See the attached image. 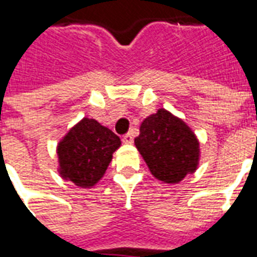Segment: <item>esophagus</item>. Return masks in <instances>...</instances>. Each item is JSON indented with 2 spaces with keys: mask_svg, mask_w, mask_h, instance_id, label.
<instances>
[{
  "mask_svg": "<svg viewBox=\"0 0 257 257\" xmlns=\"http://www.w3.org/2000/svg\"><path fill=\"white\" fill-rule=\"evenodd\" d=\"M122 142H123V143H125V145H131V143L134 142V136H132V134L123 135V136H122Z\"/></svg>",
  "mask_w": 257,
  "mask_h": 257,
  "instance_id": "1",
  "label": "esophagus"
}]
</instances>
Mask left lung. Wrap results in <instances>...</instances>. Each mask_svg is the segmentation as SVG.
Segmentation results:
<instances>
[{
	"label": "left lung",
	"mask_w": 257,
	"mask_h": 257,
	"mask_svg": "<svg viewBox=\"0 0 257 257\" xmlns=\"http://www.w3.org/2000/svg\"><path fill=\"white\" fill-rule=\"evenodd\" d=\"M135 145L153 176L165 183H179L198 167L199 143L195 135L164 108L142 122Z\"/></svg>",
	"instance_id": "8db88e82"
}]
</instances>
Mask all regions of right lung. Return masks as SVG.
Instances as JSON below:
<instances>
[{
	"label": "right lung",
	"instance_id": "obj_1",
	"mask_svg": "<svg viewBox=\"0 0 257 257\" xmlns=\"http://www.w3.org/2000/svg\"><path fill=\"white\" fill-rule=\"evenodd\" d=\"M121 140L96 119L84 118L58 146L60 175L79 187L96 184L111 162Z\"/></svg>",
	"mask_w": 257,
	"mask_h": 257
}]
</instances>
